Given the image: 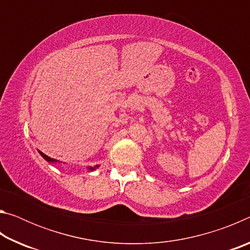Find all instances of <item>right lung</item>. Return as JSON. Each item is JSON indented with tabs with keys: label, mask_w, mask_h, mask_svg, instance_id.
Masks as SVG:
<instances>
[{
	"label": "right lung",
	"mask_w": 250,
	"mask_h": 250,
	"mask_svg": "<svg viewBox=\"0 0 250 250\" xmlns=\"http://www.w3.org/2000/svg\"><path fill=\"white\" fill-rule=\"evenodd\" d=\"M40 153H41V155H42V156H43V158H44V159H45L46 161H47V162H52V163H53V162H57V161H56V160H54V159H52V158H49V156H47V155H46V154H44V153H42V152H41V151H40ZM96 167H98V166H96L95 167H88V168H89V170H90V171H94Z\"/></svg>",
	"instance_id": "right-lung-1"
}]
</instances>
